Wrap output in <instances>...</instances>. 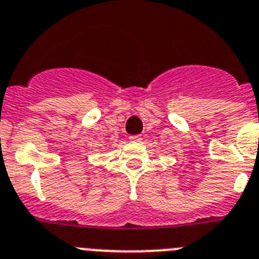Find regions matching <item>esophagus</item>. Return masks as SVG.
Segmentation results:
<instances>
[{
  "instance_id": "esophagus-1",
  "label": "esophagus",
  "mask_w": 259,
  "mask_h": 259,
  "mask_svg": "<svg viewBox=\"0 0 259 259\" xmlns=\"http://www.w3.org/2000/svg\"><path fill=\"white\" fill-rule=\"evenodd\" d=\"M129 141L130 142H141L142 138H141V135H130Z\"/></svg>"
}]
</instances>
